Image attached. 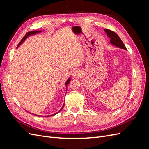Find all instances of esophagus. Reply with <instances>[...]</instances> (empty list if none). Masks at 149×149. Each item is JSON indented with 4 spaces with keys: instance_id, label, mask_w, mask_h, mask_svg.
<instances>
[{
    "instance_id": "obj_1",
    "label": "esophagus",
    "mask_w": 149,
    "mask_h": 149,
    "mask_svg": "<svg viewBox=\"0 0 149 149\" xmlns=\"http://www.w3.org/2000/svg\"><path fill=\"white\" fill-rule=\"evenodd\" d=\"M78 72L76 71H74V72H73V76H78Z\"/></svg>"
}]
</instances>
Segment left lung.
Listing matches in <instances>:
<instances>
[{"label": "left lung", "instance_id": "left-lung-1", "mask_svg": "<svg viewBox=\"0 0 149 149\" xmlns=\"http://www.w3.org/2000/svg\"><path fill=\"white\" fill-rule=\"evenodd\" d=\"M104 31L106 32L108 37H109L111 38L110 42L111 44L114 45L119 48L126 49V48L123 41H122L120 37L114 32V31L109 29H104Z\"/></svg>", "mask_w": 149, "mask_h": 149}]
</instances>
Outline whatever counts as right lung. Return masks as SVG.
<instances>
[{
    "label": "right lung",
    "mask_w": 149,
    "mask_h": 149,
    "mask_svg": "<svg viewBox=\"0 0 149 149\" xmlns=\"http://www.w3.org/2000/svg\"><path fill=\"white\" fill-rule=\"evenodd\" d=\"M39 32H41V31H37V30H34V31H29V32H27V33H26V34H25V35L24 36V37H23V38H22V40H21V41L20 42V43H19V45H18L17 46V47H19V45H20L22 43V42H23L24 41V40H25V39H26V38H27L28 37H29V35H34V34H36V33H39ZM70 78H69L67 80V81L66 82V83H65V85L66 86H67L68 84L69 83H70ZM66 88H67V86H66ZM63 107H64V105L63 106V107H61V109L59 111H58V112H57V113H58V112H59L60 111H61V109H63ZM57 113H56V114H57ZM55 114H53V115H52V116H53V115H55Z\"/></svg>",
    "instance_id": "add662e5"
}]
</instances>
